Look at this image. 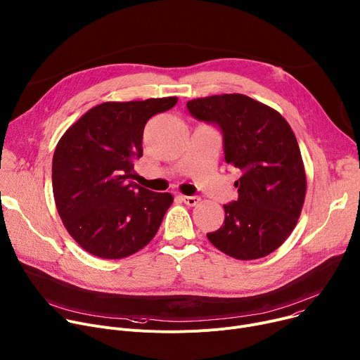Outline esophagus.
<instances>
[{"label":"esophagus","instance_id":"obj_1","mask_svg":"<svg viewBox=\"0 0 360 360\" xmlns=\"http://www.w3.org/2000/svg\"><path fill=\"white\" fill-rule=\"evenodd\" d=\"M179 199H180L181 202H184L186 205H188V206H195V205H198L199 200H200L199 196H183V195H180Z\"/></svg>","mask_w":360,"mask_h":360}]
</instances>
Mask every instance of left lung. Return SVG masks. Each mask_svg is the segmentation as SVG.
Instances as JSON below:
<instances>
[{
	"label": "left lung",
	"mask_w": 360,
	"mask_h": 360,
	"mask_svg": "<svg viewBox=\"0 0 360 360\" xmlns=\"http://www.w3.org/2000/svg\"><path fill=\"white\" fill-rule=\"evenodd\" d=\"M187 109L220 131L225 161L242 173L235 181L238 200L224 205V225L207 239L236 259L269 255L295 228L306 196L291 127L272 108L240 94L193 99Z\"/></svg>",
	"instance_id": "obj_1"
}]
</instances>
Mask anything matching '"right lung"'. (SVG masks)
<instances>
[{"label":"right lung","mask_w":360,"mask_h":360,"mask_svg":"<svg viewBox=\"0 0 360 360\" xmlns=\"http://www.w3.org/2000/svg\"><path fill=\"white\" fill-rule=\"evenodd\" d=\"M177 98L105 102L60 138L51 180L58 212L72 238L95 257L120 259L144 248L173 203L170 193L134 183L144 127Z\"/></svg>","instance_id":"obj_1"}]
</instances>
